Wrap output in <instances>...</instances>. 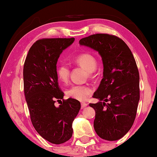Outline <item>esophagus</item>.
<instances>
[{"label": "esophagus", "instance_id": "1", "mask_svg": "<svg viewBox=\"0 0 157 157\" xmlns=\"http://www.w3.org/2000/svg\"><path fill=\"white\" fill-rule=\"evenodd\" d=\"M88 106L86 103H81V109H84Z\"/></svg>", "mask_w": 157, "mask_h": 157}]
</instances>
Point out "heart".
I'll return each instance as SVG.
<instances>
[{"label": "heart", "mask_w": 157, "mask_h": 157, "mask_svg": "<svg viewBox=\"0 0 157 157\" xmlns=\"http://www.w3.org/2000/svg\"><path fill=\"white\" fill-rule=\"evenodd\" d=\"M75 61L89 71V75H91L96 70L97 65L95 58L89 53H81L77 56ZM56 74L60 81L63 83H66L70 76L69 68L66 64L62 63L58 66ZM91 94L92 89L89 85H74L66 91V95L68 96L81 101H85Z\"/></svg>", "instance_id": "obj_1"}]
</instances>
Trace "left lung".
Listing matches in <instances>:
<instances>
[{
	"mask_svg": "<svg viewBox=\"0 0 157 157\" xmlns=\"http://www.w3.org/2000/svg\"><path fill=\"white\" fill-rule=\"evenodd\" d=\"M81 46L98 51L104 65L103 78L94 94L96 104L94 126L107 141L122 138L132 128L139 101V74L132 51L117 36L94 34L79 40Z\"/></svg>",
	"mask_w": 157,
	"mask_h": 157,
	"instance_id": "left-lung-1",
	"label": "left lung"
}]
</instances>
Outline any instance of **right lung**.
Listing matches in <instances>:
<instances>
[{
    "label": "right lung",
    "mask_w": 157,
    "mask_h": 157,
    "mask_svg": "<svg viewBox=\"0 0 157 157\" xmlns=\"http://www.w3.org/2000/svg\"><path fill=\"white\" fill-rule=\"evenodd\" d=\"M71 38H44L29 49L23 66L24 94L31 120L38 134L54 144L72 136V123L81 109L78 100H63L59 107L56 100L64 94L58 83L56 63L64 49L74 41Z\"/></svg>",
    "instance_id": "right-lung-1"
}]
</instances>
